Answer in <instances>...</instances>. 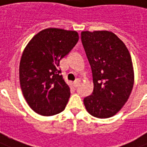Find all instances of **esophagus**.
I'll use <instances>...</instances> for the list:
<instances>
[{"instance_id": "obj_1", "label": "esophagus", "mask_w": 147, "mask_h": 147, "mask_svg": "<svg viewBox=\"0 0 147 147\" xmlns=\"http://www.w3.org/2000/svg\"><path fill=\"white\" fill-rule=\"evenodd\" d=\"M79 82H80V79H77L75 82H74V86H75V87H77L78 86H79Z\"/></svg>"}]
</instances>
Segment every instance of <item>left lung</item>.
Returning a JSON list of instances; mask_svg holds the SVG:
<instances>
[{"mask_svg":"<svg viewBox=\"0 0 147 147\" xmlns=\"http://www.w3.org/2000/svg\"><path fill=\"white\" fill-rule=\"evenodd\" d=\"M81 38L93 80V93L83 100L85 107L96 118H110L131 94L134 83L131 56L125 43L109 31H84Z\"/></svg>","mask_w":147,"mask_h":147,"instance_id":"8db88e82","label":"left lung"}]
</instances>
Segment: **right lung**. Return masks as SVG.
<instances>
[{
    "label": "right lung",
    "mask_w": 147,
    "mask_h": 147,
    "mask_svg": "<svg viewBox=\"0 0 147 147\" xmlns=\"http://www.w3.org/2000/svg\"><path fill=\"white\" fill-rule=\"evenodd\" d=\"M79 40L76 31L49 28L33 36L19 65L21 89L29 106L41 115H54L65 108L70 96L59 68Z\"/></svg>",
    "instance_id": "obj_1"
}]
</instances>
